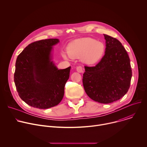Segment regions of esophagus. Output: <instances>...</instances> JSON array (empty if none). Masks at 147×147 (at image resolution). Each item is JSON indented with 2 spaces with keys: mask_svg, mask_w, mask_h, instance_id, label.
Wrapping results in <instances>:
<instances>
[{
  "mask_svg": "<svg viewBox=\"0 0 147 147\" xmlns=\"http://www.w3.org/2000/svg\"><path fill=\"white\" fill-rule=\"evenodd\" d=\"M76 70H77V71L78 72V73H82V72L83 71V70H82V67L81 66H77V67H76Z\"/></svg>",
  "mask_w": 147,
  "mask_h": 147,
  "instance_id": "esophagus-1",
  "label": "esophagus"
}]
</instances>
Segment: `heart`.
<instances>
[{
  "label": "heart",
  "mask_w": 147,
  "mask_h": 147,
  "mask_svg": "<svg viewBox=\"0 0 147 147\" xmlns=\"http://www.w3.org/2000/svg\"><path fill=\"white\" fill-rule=\"evenodd\" d=\"M105 47L101 42L91 38L76 39L69 44L67 53L70 57H81L82 61L88 65L95 64L103 57ZM67 58L65 54L63 55Z\"/></svg>",
  "instance_id": "b5f03b06"
}]
</instances>
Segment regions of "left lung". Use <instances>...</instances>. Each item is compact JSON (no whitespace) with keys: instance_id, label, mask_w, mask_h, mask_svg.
Instances as JSON below:
<instances>
[{"instance_id":"1","label":"left lung","mask_w":147,"mask_h":147,"mask_svg":"<svg viewBox=\"0 0 147 147\" xmlns=\"http://www.w3.org/2000/svg\"><path fill=\"white\" fill-rule=\"evenodd\" d=\"M105 54L94 67L85 66L82 83L92 100L110 103L121 98L130 88L132 70L127 51L115 38L104 34Z\"/></svg>"}]
</instances>
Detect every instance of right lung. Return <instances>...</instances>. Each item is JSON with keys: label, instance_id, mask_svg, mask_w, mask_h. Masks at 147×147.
Instances as JSON below:
<instances>
[{"label": "right lung", "instance_id": "right-lung-1", "mask_svg": "<svg viewBox=\"0 0 147 147\" xmlns=\"http://www.w3.org/2000/svg\"><path fill=\"white\" fill-rule=\"evenodd\" d=\"M58 39L37 40L18 56L14 81L19 96L34 108L48 109L58 105L64 95L70 67L59 70L51 59Z\"/></svg>", "mask_w": 147, "mask_h": 147}]
</instances>
